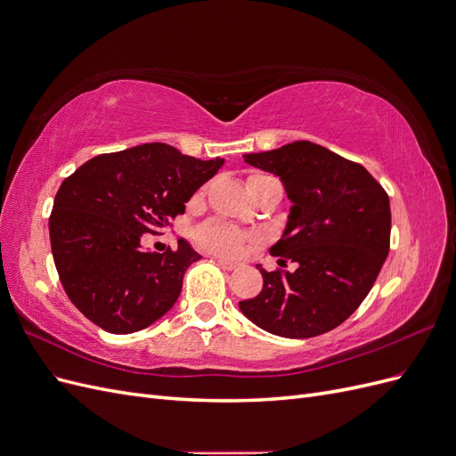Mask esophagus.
I'll use <instances>...</instances> for the list:
<instances>
[{
    "mask_svg": "<svg viewBox=\"0 0 456 456\" xmlns=\"http://www.w3.org/2000/svg\"><path fill=\"white\" fill-rule=\"evenodd\" d=\"M216 262L220 266H223L224 270H236L240 265L238 262H233V260H226V258H216Z\"/></svg>",
    "mask_w": 456,
    "mask_h": 456,
    "instance_id": "obj_1",
    "label": "esophagus"
}]
</instances>
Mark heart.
I'll use <instances>...</instances> for the list:
<instances>
[{"mask_svg":"<svg viewBox=\"0 0 456 456\" xmlns=\"http://www.w3.org/2000/svg\"><path fill=\"white\" fill-rule=\"evenodd\" d=\"M262 175H253L249 178H256ZM253 240L251 233H245L238 228H232L220 223H207L198 230V241L213 253L218 255H238L245 241Z\"/></svg>","mask_w":456,"mask_h":456,"instance_id":"1","label":"heart"}]
</instances>
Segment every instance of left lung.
I'll list each match as a JSON object with an SVG mask.
<instances>
[{
  "label": "left lung",
  "mask_w": 456,
  "mask_h": 456,
  "mask_svg": "<svg viewBox=\"0 0 456 456\" xmlns=\"http://www.w3.org/2000/svg\"><path fill=\"white\" fill-rule=\"evenodd\" d=\"M243 158L285 186L293 205L270 253L297 270L258 265L262 291L240 310L272 335H323L348 320L379 278L390 251V198L363 165L310 141Z\"/></svg>",
  "instance_id": "obj_1"
}]
</instances>
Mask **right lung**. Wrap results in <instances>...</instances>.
I'll use <instances>...</instances> for the list:
<instances>
[{
  "instance_id": "obj_1",
  "label": "right lung",
  "mask_w": 456,
  "mask_h": 456,
  "mask_svg": "<svg viewBox=\"0 0 456 456\" xmlns=\"http://www.w3.org/2000/svg\"><path fill=\"white\" fill-rule=\"evenodd\" d=\"M223 163L151 142L96 156L64 178L49 216L51 251L68 298L87 320L129 335L173 308L184 272L201 256L184 240L176 251H144L142 233L171 226Z\"/></svg>"
}]
</instances>
